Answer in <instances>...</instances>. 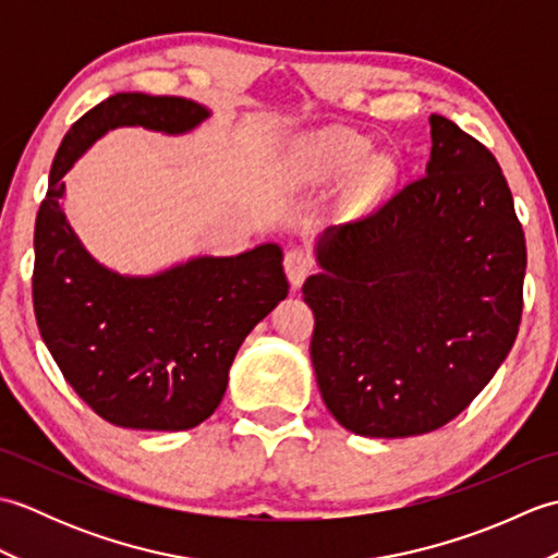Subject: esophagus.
<instances>
[{"instance_id":"obj_1","label":"esophagus","mask_w":558,"mask_h":558,"mask_svg":"<svg viewBox=\"0 0 558 558\" xmlns=\"http://www.w3.org/2000/svg\"><path fill=\"white\" fill-rule=\"evenodd\" d=\"M286 272L290 278V286L298 290L304 282V278L312 272L310 254H306L304 248H290V252L286 254Z\"/></svg>"}]
</instances>
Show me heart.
Here are the masks:
<instances>
[{
    "instance_id": "heart-1",
    "label": "heart",
    "mask_w": 558,
    "mask_h": 558,
    "mask_svg": "<svg viewBox=\"0 0 558 558\" xmlns=\"http://www.w3.org/2000/svg\"><path fill=\"white\" fill-rule=\"evenodd\" d=\"M372 158V144L364 136H357L345 129H326L310 138H304L292 156V172L302 182H328L342 180L362 170ZM393 180L390 162L378 158L366 166L364 182L378 189H386Z\"/></svg>"
}]
</instances>
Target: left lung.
I'll return each mask as SVG.
<instances>
[{
    "label": "left lung",
    "mask_w": 558,
    "mask_h": 558,
    "mask_svg": "<svg viewBox=\"0 0 558 558\" xmlns=\"http://www.w3.org/2000/svg\"><path fill=\"white\" fill-rule=\"evenodd\" d=\"M426 174L316 242L312 362L330 414L372 438L434 432L511 352L523 316V225L487 146L429 117Z\"/></svg>",
    "instance_id": "8db88e82"
}]
</instances>
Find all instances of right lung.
<instances>
[{
    "label": "right lung",
    "mask_w": 558,
    "mask_h": 558,
    "mask_svg": "<svg viewBox=\"0 0 558 558\" xmlns=\"http://www.w3.org/2000/svg\"><path fill=\"white\" fill-rule=\"evenodd\" d=\"M210 112L194 100L117 93L59 146L35 218L33 310L47 350L86 405L124 429L184 432L208 420L236 350L288 298L282 248L198 256L156 276H120L93 258L62 210L64 180L117 126L184 134Z\"/></svg>",
    "instance_id": "right-lung-1"
}]
</instances>
